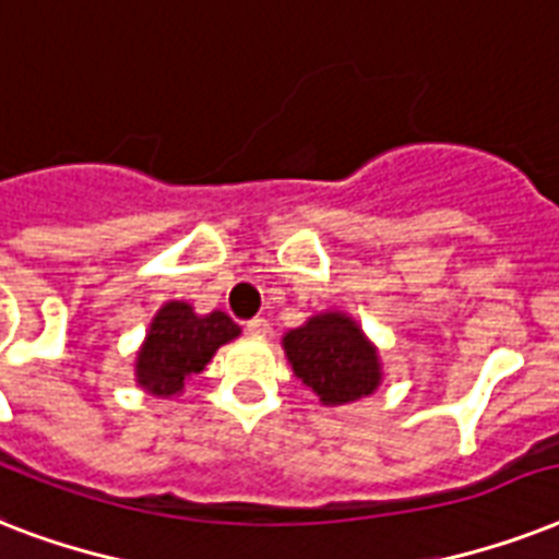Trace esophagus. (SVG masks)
Instances as JSON below:
<instances>
[{"label": "esophagus", "mask_w": 559, "mask_h": 559, "mask_svg": "<svg viewBox=\"0 0 559 559\" xmlns=\"http://www.w3.org/2000/svg\"><path fill=\"white\" fill-rule=\"evenodd\" d=\"M246 333H249V336H254V340H263V336H270V322H266V319H261V316H254V319H249V322H246Z\"/></svg>", "instance_id": "1"}]
</instances>
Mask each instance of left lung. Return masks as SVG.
Listing matches in <instances>:
<instances>
[{
	"label": "left lung",
	"mask_w": 559,
	"mask_h": 559,
	"mask_svg": "<svg viewBox=\"0 0 559 559\" xmlns=\"http://www.w3.org/2000/svg\"><path fill=\"white\" fill-rule=\"evenodd\" d=\"M296 377L324 406H342L377 391L382 380L377 348L345 313H319L284 336Z\"/></svg>",
	"instance_id": "left-lung-1"
}]
</instances>
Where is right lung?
Returning <instances> with one entry per match:
<instances>
[{
    "mask_svg": "<svg viewBox=\"0 0 559 559\" xmlns=\"http://www.w3.org/2000/svg\"><path fill=\"white\" fill-rule=\"evenodd\" d=\"M235 336H240V328L226 313L197 316L186 301H168L153 316L147 340L135 357V382L159 397L179 394L193 373L209 366L219 345Z\"/></svg>",
    "mask_w": 559,
    "mask_h": 559,
    "instance_id": "obj_1",
    "label": "right lung"
}]
</instances>
